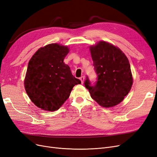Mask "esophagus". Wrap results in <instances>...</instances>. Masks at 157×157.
<instances>
[{
	"label": "esophagus",
	"instance_id": "obj_1",
	"mask_svg": "<svg viewBox=\"0 0 157 157\" xmlns=\"http://www.w3.org/2000/svg\"><path fill=\"white\" fill-rule=\"evenodd\" d=\"M84 79H85V78H84V76H82V77H81L80 78V80H81V82H82V84H83L84 81Z\"/></svg>",
	"mask_w": 157,
	"mask_h": 157
}]
</instances>
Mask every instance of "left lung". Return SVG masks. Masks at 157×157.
<instances>
[{"label":"left lung","mask_w":157,"mask_h":157,"mask_svg":"<svg viewBox=\"0 0 157 157\" xmlns=\"http://www.w3.org/2000/svg\"><path fill=\"white\" fill-rule=\"evenodd\" d=\"M97 80L94 85L86 77L85 87L101 106H116L130 91L132 76L128 58L119 48L106 41L90 47Z\"/></svg>","instance_id":"left-lung-1"}]
</instances>
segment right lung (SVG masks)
Wrapping results in <instances>:
<instances>
[{
  "mask_svg": "<svg viewBox=\"0 0 157 157\" xmlns=\"http://www.w3.org/2000/svg\"><path fill=\"white\" fill-rule=\"evenodd\" d=\"M68 52L67 46L52 44L37 50L29 62L25 90L32 102L43 110L60 109L74 86L81 83L63 62Z\"/></svg>",
  "mask_w": 157,
  "mask_h": 157,
  "instance_id": "1",
  "label": "right lung"
}]
</instances>
